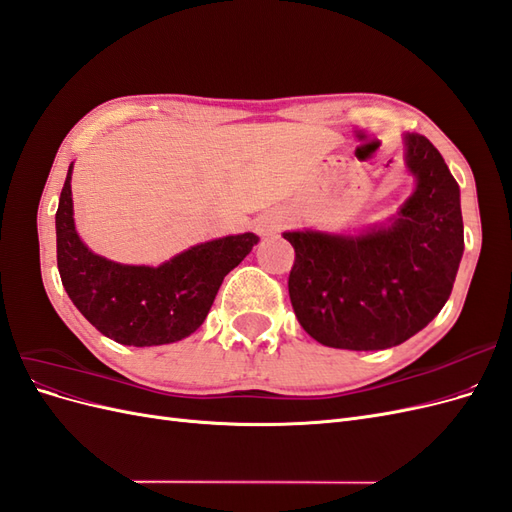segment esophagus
<instances>
[{
    "label": "esophagus",
    "mask_w": 512,
    "mask_h": 512,
    "mask_svg": "<svg viewBox=\"0 0 512 512\" xmlns=\"http://www.w3.org/2000/svg\"><path fill=\"white\" fill-rule=\"evenodd\" d=\"M277 228H280V222L273 220V218H267V220L258 222V232H260V235H269V232H273Z\"/></svg>",
    "instance_id": "esophagus-1"
}]
</instances>
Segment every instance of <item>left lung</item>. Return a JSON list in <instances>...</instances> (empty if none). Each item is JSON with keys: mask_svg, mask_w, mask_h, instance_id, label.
Returning a JSON list of instances; mask_svg holds the SVG:
<instances>
[{"mask_svg": "<svg viewBox=\"0 0 512 512\" xmlns=\"http://www.w3.org/2000/svg\"><path fill=\"white\" fill-rule=\"evenodd\" d=\"M416 192L386 228L361 237L284 232L288 292L316 342L346 350L404 344L440 314L463 254L459 185L423 134H406Z\"/></svg>", "mask_w": 512, "mask_h": 512, "instance_id": "left-lung-1", "label": "left lung"}]
</instances>
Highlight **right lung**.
<instances>
[{
	"label": "right lung",
	"mask_w": 512,
	"mask_h": 512,
	"mask_svg": "<svg viewBox=\"0 0 512 512\" xmlns=\"http://www.w3.org/2000/svg\"><path fill=\"white\" fill-rule=\"evenodd\" d=\"M72 164L55 213L57 269L68 297L123 346L173 344L207 318L224 277L252 252V232L200 243L160 267H130L89 252L74 230Z\"/></svg>",
	"instance_id": "right-lung-1"
}]
</instances>
